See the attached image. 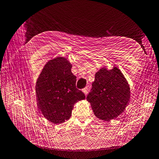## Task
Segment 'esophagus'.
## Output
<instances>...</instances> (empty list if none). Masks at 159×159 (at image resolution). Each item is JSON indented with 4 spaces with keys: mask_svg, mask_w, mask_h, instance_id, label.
<instances>
[{
    "mask_svg": "<svg viewBox=\"0 0 159 159\" xmlns=\"http://www.w3.org/2000/svg\"><path fill=\"white\" fill-rule=\"evenodd\" d=\"M82 91L85 94H87L88 93V88L87 87H85L83 89H82Z\"/></svg>",
    "mask_w": 159,
    "mask_h": 159,
    "instance_id": "34e87169",
    "label": "esophagus"
}]
</instances>
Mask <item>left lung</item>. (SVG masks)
Wrapping results in <instances>:
<instances>
[{"label": "left lung", "mask_w": 159, "mask_h": 159, "mask_svg": "<svg viewBox=\"0 0 159 159\" xmlns=\"http://www.w3.org/2000/svg\"><path fill=\"white\" fill-rule=\"evenodd\" d=\"M91 92L87 100L98 119L109 121L123 112L130 102L128 81L119 68L102 67L95 74Z\"/></svg>", "instance_id": "1"}]
</instances>
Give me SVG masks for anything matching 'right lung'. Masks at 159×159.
I'll list each match as a JSON object with an SVG mask.
<instances>
[{
    "label": "right lung",
    "instance_id": "obj_1",
    "mask_svg": "<svg viewBox=\"0 0 159 159\" xmlns=\"http://www.w3.org/2000/svg\"><path fill=\"white\" fill-rule=\"evenodd\" d=\"M71 68L66 58L57 57L46 63L36 83L38 108L54 124L69 119L75 104L85 98L84 94L76 87V77Z\"/></svg>",
    "mask_w": 159,
    "mask_h": 159
}]
</instances>
